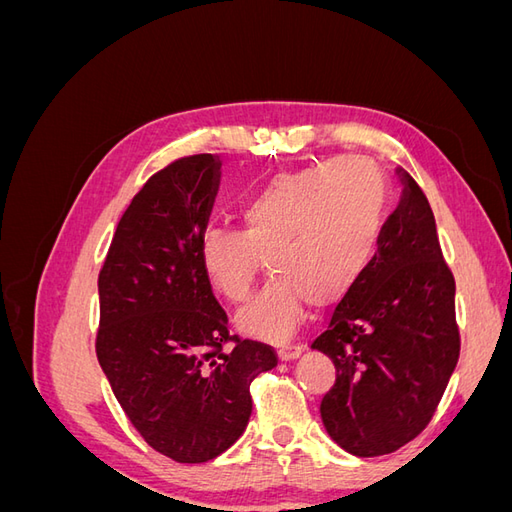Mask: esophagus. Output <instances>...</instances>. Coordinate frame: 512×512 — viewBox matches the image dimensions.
<instances>
[{
	"instance_id": "esophagus-1",
	"label": "esophagus",
	"mask_w": 512,
	"mask_h": 512,
	"mask_svg": "<svg viewBox=\"0 0 512 512\" xmlns=\"http://www.w3.org/2000/svg\"><path fill=\"white\" fill-rule=\"evenodd\" d=\"M301 352H303V346H299V344H288V346H282L280 350H277V354H280L282 361L297 359Z\"/></svg>"
}]
</instances>
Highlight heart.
<instances>
[{
    "mask_svg": "<svg viewBox=\"0 0 512 512\" xmlns=\"http://www.w3.org/2000/svg\"><path fill=\"white\" fill-rule=\"evenodd\" d=\"M386 181L367 158H335L271 177L245 200L241 230H209L200 267L213 288L241 303L262 256L273 275L237 322L250 335L284 342L305 303L327 305L361 280L382 235Z\"/></svg>",
    "mask_w": 512,
    "mask_h": 512,
    "instance_id": "1",
    "label": "heart"
}]
</instances>
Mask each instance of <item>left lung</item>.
<instances>
[{
    "instance_id": "8db88e82",
    "label": "left lung",
    "mask_w": 512,
    "mask_h": 512,
    "mask_svg": "<svg viewBox=\"0 0 512 512\" xmlns=\"http://www.w3.org/2000/svg\"><path fill=\"white\" fill-rule=\"evenodd\" d=\"M399 175L406 190L378 254L312 342L337 371L320 401L322 423L356 457L393 453L429 425L461 348L436 218L418 183Z\"/></svg>"
}]
</instances>
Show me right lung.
<instances>
[{
	"label": "right lung",
	"mask_w": 512,
	"mask_h": 512,
	"mask_svg": "<svg viewBox=\"0 0 512 512\" xmlns=\"http://www.w3.org/2000/svg\"><path fill=\"white\" fill-rule=\"evenodd\" d=\"M218 183L211 153L151 175L123 211L98 275L100 367L141 438L179 463L235 444L252 414V380L277 365L269 344L230 335L200 267Z\"/></svg>",
	"instance_id": "1"
}]
</instances>
